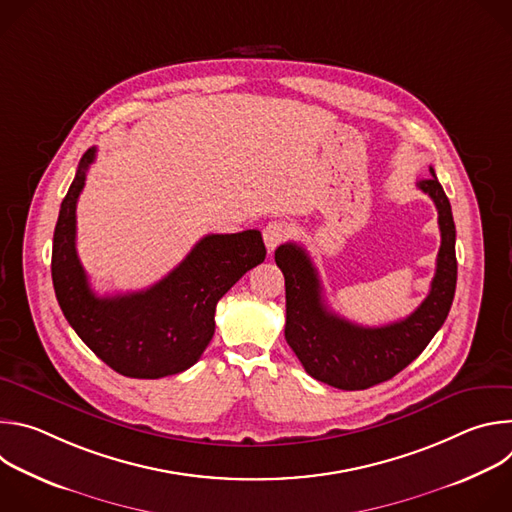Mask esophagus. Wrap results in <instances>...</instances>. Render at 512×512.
I'll use <instances>...</instances> for the list:
<instances>
[{"label": "esophagus", "mask_w": 512, "mask_h": 512, "mask_svg": "<svg viewBox=\"0 0 512 512\" xmlns=\"http://www.w3.org/2000/svg\"><path fill=\"white\" fill-rule=\"evenodd\" d=\"M287 225L283 221H271L265 225L263 229V241H265V247L269 251H273L277 245H281L285 239H287Z\"/></svg>", "instance_id": "obj_1"}]
</instances>
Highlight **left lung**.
Here are the masks:
<instances>
[{"mask_svg":"<svg viewBox=\"0 0 512 512\" xmlns=\"http://www.w3.org/2000/svg\"><path fill=\"white\" fill-rule=\"evenodd\" d=\"M431 178L419 188L435 202L442 233L431 289L421 306L407 318L367 328L330 312L322 298V283L308 251L296 243L275 249V263L285 277V340L310 377L344 391H360L393 379L413 362L446 322L458 279L456 225L450 200Z\"/></svg>","mask_w":512,"mask_h":512,"instance_id":"obj_1","label":"left lung"}]
</instances>
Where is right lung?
Segmentation results:
<instances>
[{
  "instance_id": "1",
  "label": "right lung",
  "mask_w": 512,
  "mask_h": 512,
  "mask_svg": "<svg viewBox=\"0 0 512 512\" xmlns=\"http://www.w3.org/2000/svg\"><path fill=\"white\" fill-rule=\"evenodd\" d=\"M97 148L85 152L58 212L52 283L68 324L113 371L160 379L190 369L214 334L218 300L265 259L261 233L206 235L164 279L123 296H95L77 255V200Z\"/></svg>"
}]
</instances>
